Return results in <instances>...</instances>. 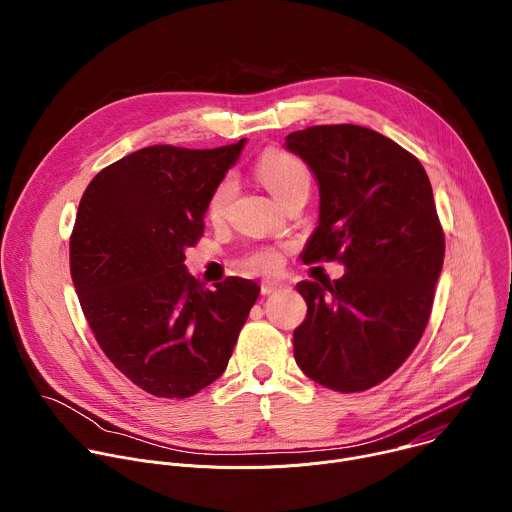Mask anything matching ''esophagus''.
Instances as JSON below:
<instances>
[{"label":"esophagus","mask_w":512,"mask_h":512,"mask_svg":"<svg viewBox=\"0 0 512 512\" xmlns=\"http://www.w3.org/2000/svg\"><path fill=\"white\" fill-rule=\"evenodd\" d=\"M281 287H283L281 281L265 279V281H261V294H263V296H269V294H273V291H277V289H281Z\"/></svg>","instance_id":"1"}]
</instances>
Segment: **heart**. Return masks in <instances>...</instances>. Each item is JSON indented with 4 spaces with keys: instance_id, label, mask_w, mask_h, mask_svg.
I'll list each match as a JSON object with an SVG mask.
<instances>
[{
    "instance_id": "1",
    "label": "heart",
    "mask_w": 512,
    "mask_h": 512,
    "mask_svg": "<svg viewBox=\"0 0 512 512\" xmlns=\"http://www.w3.org/2000/svg\"><path fill=\"white\" fill-rule=\"evenodd\" d=\"M255 174L279 202L298 190H310V180H312L308 166L296 154L279 150V148H269L259 156L255 164ZM231 196H233V184L231 180H223L210 194L208 214L212 218L221 216ZM281 261H283L281 249L259 247L243 259V265L257 273H273L281 267Z\"/></svg>"
}]
</instances>
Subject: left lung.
<instances>
[{"label": "left lung", "mask_w": 512, "mask_h": 512, "mask_svg": "<svg viewBox=\"0 0 512 512\" xmlns=\"http://www.w3.org/2000/svg\"><path fill=\"white\" fill-rule=\"evenodd\" d=\"M314 172L320 221L304 263L340 261V279L300 281L308 304L294 356L312 381L367 391L417 346L442 273L446 239L429 178L393 139L360 125H314L285 137Z\"/></svg>", "instance_id": "obj_1"}]
</instances>
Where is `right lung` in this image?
I'll list each match as a JSON object with an SVG mask.
<instances>
[{"instance_id": "obj_1", "label": "right lung", "mask_w": 512, "mask_h": 512, "mask_svg": "<svg viewBox=\"0 0 512 512\" xmlns=\"http://www.w3.org/2000/svg\"><path fill=\"white\" fill-rule=\"evenodd\" d=\"M243 145H150L103 168L81 198L72 283L107 358L150 395L186 399L221 377L259 298L251 279L208 289L184 265Z\"/></svg>"}]
</instances>
